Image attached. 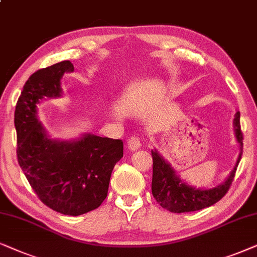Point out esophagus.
Segmentation results:
<instances>
[{
    "mask_svg": "<svg viewBox=\"0 0 257 257\" xmlns=\"http://www.w3.org/2000/svg\"><path fill=\"white\" fill-rule=\"evenodd\" d=\"M126 146H128L129 150H134L139 149L140 147H141V140H140L139 136H131V138L128 139V142H126Z\"/></svg>",
    "mask_w": 257,
    "mask_h": 257,
    "instance_id": "obj_1",
    "label": "esophagus"
}]
</instances>
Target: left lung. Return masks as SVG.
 Segmentation results:
<instances>
[{
  "label": "left lung",
  "mask_w": 257,
  "mask_h": 257,
  "mask_svg": "<svg viewBox=\"0 0 257 257\" xmlns=\"http://www.w3.org/2000/svg\"><path fill=\"white\" fill-rule=\"evenodd\" d=\"M235 135L241 146V153L238 156L234 169L230 175L220 186L211 189H195L180 180L175 172L168 163L159 155L156 150H152L153 156V181L152 193L157 203L164 209L172 213H188V211L201 210L210 207L221 200L228 193L232 181H234L236 169L243 152V134L240 124V112H236L234 118Z\"/></svg>",
  "instance_id": "8db88e82"
}]
</instances>
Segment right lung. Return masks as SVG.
I'll use <instances>...</instances> for the list:
<instances>
[{"label": "right lung", "instance_id": "1", "mask_svg": "<svg viewBox=\"0 0 257 257\" xmlns=\"http://www.w3.org/2000/svg\"><path fill=\"white\" fill-rule=\"evenodd\" d=\"M73 70L70 61H62L35 71L23 85L14 123L17 161L37 197L57 213L78 216L105 200L112 169L123 156V142L90 134L71 142L48 138L36 104L44 96H61V78Z\"/></svg>", "mask_w": 257, "mask_h": 257}]
</instances>
